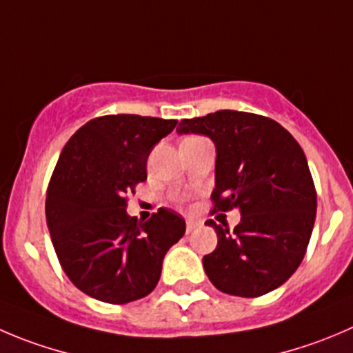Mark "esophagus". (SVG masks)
Segmentation results:
<instances>
[{
    "label": "esophagus",
    "instance_id": "obj_1",
    "mask_svg": "<svg viewBox=\"0 0 353 353\" xmlns=\"http://www.w3.org/2000/svg\"><path fill=\"white\" fill-rule=\"evenodd\" d=\"M197 227H201V221L187 220V234H190V232H192V230H196Z\"/></svg>",
    "mask_w": 353,
    "mask_h": 353
}]
</instances>
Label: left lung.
Instances as JSON below:
<instances>
[{
	"label": "left lung",
	"instance_id": "1",
	"mask_svg": "<svg viewBox=\"0 0 353 353\" xmlns=\"http://www.w3.org/2000/svg\"><path fill=\"white\" fill-rule=\"evenodd\" d=\"M176 132L213 140V210L241 211L232 232L206 221L218 236L216 250L203 258L213 286L244 298L279 288L303 260L317 210L300 143L274 119L239 110L182 119Z\"/></svg>",
	"mask_w": 353,
	"mask_h": 353
}]
</instances>
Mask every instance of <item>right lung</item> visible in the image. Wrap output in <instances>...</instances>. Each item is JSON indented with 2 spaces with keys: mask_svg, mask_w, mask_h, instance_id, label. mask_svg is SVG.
I'll return each mask as SVG.
<instances>
[{
  "mask_svg": "<svg viewBox=\"0 0 353 353\" xmlns=\"http://www.w3.org/2000/svg\"><path fill=\"white\" fill-rule=\"evenodd\" d=\"M176 119L117 114L88 121L60 152L46 192V223L74 286L105 303L147 296L164 254L185 234V220L159 208L145 223L126 213L147 180V157Z\"/></svg>",
  "mask_w": 353,
  "mask_h": 353,
  "instance_id": "1",
  "label": "right lung"
}]
</instances>
